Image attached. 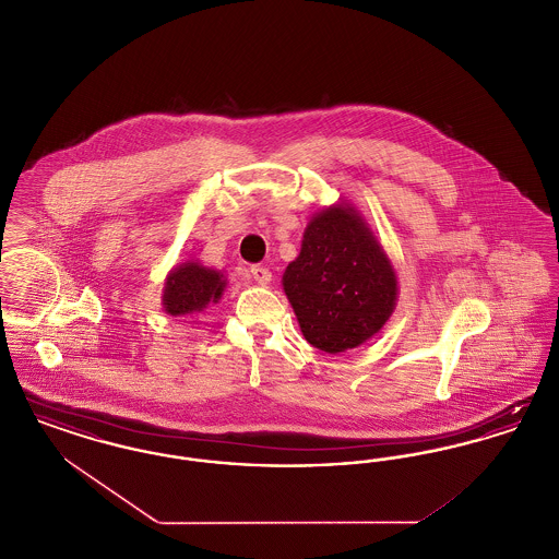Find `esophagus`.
Masks as SVG:
<instances>
[{"label":"esophagus","mask_w":559,"mask_h":559,"mask_svg":"<svg viewBox=\"0 0 559 559\" xmlns=\"http://www.w3.org/2000/svg\"><path fill=\"white\" fill-rule=\"evenodd\" d=\"M251 276H253V281H255L258 285H262V287H266V285H270V281H272V274H270V270L264 266L251 267Z\"/></svg>","instance_id":"obj_1"}]
</instances>
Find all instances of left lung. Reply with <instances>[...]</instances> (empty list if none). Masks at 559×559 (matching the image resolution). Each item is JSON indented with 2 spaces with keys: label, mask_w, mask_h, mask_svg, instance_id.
<instances>
[{
  "label": "left lung",
  "mask_w": 559,
  "mask_h": 559,
  "mask_svg": "<svg viewBox=\"0 0 559 559\" xmlns=\"http://www.w3.org/2000/svg\"><path fill=\"white\" fill-rule=\"evenodd\" d=\"M283 289L306 342L340 354L383 329L396 310L399 276L367 219L337 201L310 217Z\"/></svg>",
  "instance_id": "8db88e82"
}]
</instances>
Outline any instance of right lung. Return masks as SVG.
Instances as JSON below:
<instances>
[{
    "label": "right lung",
    "mask_w": 559,
    "mask_h": 559,
    "mask_svg": "<svg viewBox=\"0 0 559 559\" xmlns=\"http://www.w3.org/2000/svg\"><path fill=\"white\" fill-rule=\"evenodd\" d=\"M226 276L219 270L188 260L169 270L163 287V310L176 319H194L226 292Z\"/></svg>",
    "instance_id": "1"
}]
</instances>
